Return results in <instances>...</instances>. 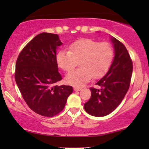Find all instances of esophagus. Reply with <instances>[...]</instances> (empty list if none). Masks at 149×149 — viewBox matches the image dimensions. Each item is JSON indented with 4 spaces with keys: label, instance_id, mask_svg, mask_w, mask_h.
Listing matches in <instances>:
<instances>
[{
    "label": "esophagus",
    "instance_id": "34e87169",
    "mask_svg": "<svg viewBox=\"0 0 149 149\" xmlns=\"http://www.w3.org/2000/svg\"><path fill=\"white\" fill-rule=\"evenodd\" d=\"M73 90H75V91H80V90H82L81 88H77V87H74L73 88Z\"/></svg>",
    "mask_w": 149,
    "mask_h": 149
}]
</instances>
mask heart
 <instances>
[{"label":"heart","instance_id":"heart-1","mask_svg":"<svg viewBox=\"0 0 149 149\" xmlns=\"http://www.w3.org/2000/svg\"><path fill=\"white\" fill-rule=\"evenodd\" d=\"M113 57V47L109 42L82 38L72 42L69 50L59 51L57 62L61 69L69 72L80 61V68L69 73L66 81L73 86L82 87L92 77L97 79L104 76L110 69Z\"/></svg>","mask_w":149,"mask_h":149}]
</instances>
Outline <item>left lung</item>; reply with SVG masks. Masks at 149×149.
I'll use <instances>...</instances> for the list:
<instances>
[{
    "mask_svg": "<svg viewBox=\"0 0 149 149\" xmlns=\"http://www.w3.org/2000/svg\"><path fill=\"white\" fill-rule=\"evenodd\" d=\"M115 57L107 74L96 83L99 88H90L91 97L84 104L88 113L97 117L109 115L119 106L130 85L132 61L125 46L112 38Z\"/></svg>",
    "mask_w": 149,
    "mask_h": 149,
    "instance_id": "obj_1",
    "label": "left lung"
}]
</instances>
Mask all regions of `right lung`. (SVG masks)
I'll return each mask as SVG.
<instances>
[{
  "mask_svg": "<svg viewBox=\"0 0 149 149\" xmlns=\"http://www.w3.org/2000/svg\"><path fill=\"white\" fill-rule=\"evenodd\" d=\"M57 34L41 33L22 49L16 62L15 78L28 107L36 113L53 117L62 111L73 92L70 85L57 86L62 79L58 71Z\"/></svg>",
  "mask_w": 149,
  "mask_h": 149,
  "instance_id": "right-lung-1",
  "label": "right lung"
}]
</instances>
